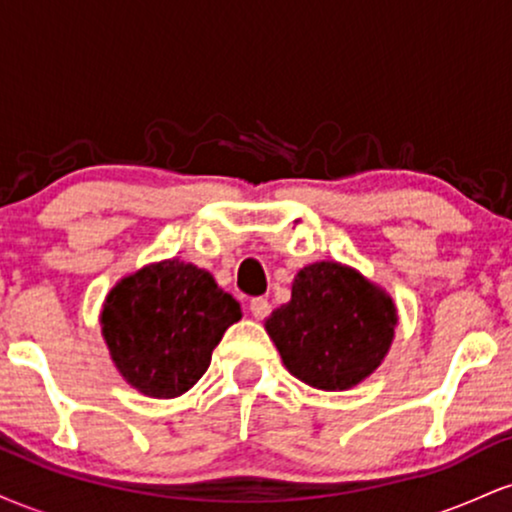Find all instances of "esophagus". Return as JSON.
Here are the masks:
<instances>
[{
	"instance_id": "1",
	"label": "esophagus",
	"mask_w": 512,
	"mask_h": 512,
	"mask_svg": "<svg viewBox=\"0 0 512 512\" xmlns=\"http://www.w3.org/2000/svg\"><path fill=\"white\" fill-rule=\"evenodd\" d=\"M269 310H272V305H269L267 298H252L250 301V313L255 320H264L269 315Z\"/></svg>"
}]
</instances>
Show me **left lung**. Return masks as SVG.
<instances>
[{"label": "left lung", "instance_id": "8db88e82", "mask_svg": "<svg viewBox=\"0 0 512 512\" xmlns=\"http://www.w3.org/2000/svg\"><path fill=\"white\" fill-rule=\"evenodd\" d=\"M291 375L317 390H349L383 363L397 327L392 298L339 262L296 274L291 301L264 322Z\"/></svg>", "mask_w": 512, "mask_h": 512}]
</instances>
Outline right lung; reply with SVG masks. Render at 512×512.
I'll return each mask as SVG.
<instances>
[{
	"label": "right lung",
	"mask_w": 512,
	"mask_h": 512,
	"mask_svg": "<svg viewBox=\"0 0 512 512\" xmlns=\"http://www.w3.org/2000/svg\"><path fill=\"white\" fill-rule=\"evenodd\" d=\"M238 320L236 298L209 272L175 257L125 276L101 313L115 368L156 399L190 390L207 373L223 332Z\"/></svg>",
	"instance_id": "obj_1"
}]
</instances>
